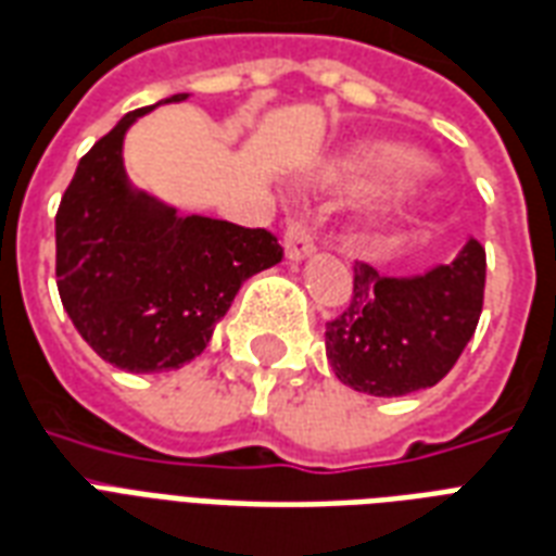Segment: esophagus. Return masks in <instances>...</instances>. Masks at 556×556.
I'll return each mask as SVG.
<instances>
[{"label": "esophagus", "mask_w": 556, "mask_h": 556, "mask_svg": "<svg viewBox=\"0 0 556 556\" xmlns=\"http://www.w3.org/2000/svg\"><path fill=\"white\" fill-rule=\"evenodd\" d=\"M316 249V237L307 219H290L287 231H283V252L290 261H304L307 254Z\"/></svg>", "instance_id": "34e87169"}]
</instances>
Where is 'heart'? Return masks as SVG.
<instances>
[{
    "label": "heart",
    "mask_w": 556,
    "mask_h": 556,
    "mask_svg": "<svg viewBox=\"0 0 556 556\" xmlns=\"http://www.w3.org/2000/svg\"><path fill=\"white\" fill-rule=\"evenodd\" d=\"M413 161V154L407 149H399V146H372V149H363L354 157H349L345 164L333 166L331 178L333 181H363V178H372V175H383L392 173V169H402ZM413 195H416V187H407L402 193H395L392 204L383 211L381 216H375L372 228L383 225L390 219L395 211H402L404 204L413 202Z\"/></svg>",
    "instance_id": "obj_1"
}]
</instances>
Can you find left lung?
I'll list each match as a JSON object with an SVG mask.
<instances>
[{
  "instance_id": "1",
  "label": "left lung",
  "mask_w": 556,
  "mask_h": 556,
  "mask_svg": "<svg viewBox=\"0 0 556 556\" xmlns=\"http://www.w3.org/2000/svg\"><path fill=\"white\" fill-rule=\"evenodd\" d=\"M483 283L486 252L478 240L416 278H387L357 261L352 302L325 323L333 375L381 399L440 383L478 328Z\"/></svg>"
}]
</instances>
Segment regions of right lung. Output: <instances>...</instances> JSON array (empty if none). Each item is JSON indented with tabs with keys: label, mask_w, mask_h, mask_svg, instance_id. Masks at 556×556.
Instances as JSON below:
<instances>
[{
	"label": "right lung",
	"mask_w": 556,
	"mask_h": 556,
	"mask_svg": "<svg viewBox=\"0 0 556 556\" xmlns=\"http://www.w3.org/2000/svg\"><path fill=\"white\" fill-rule=\"evenodd\" d=\"M187 93L169 96L181 102ZM125 114L78 161L55 216L58 293L75 331L125 372H169L204 352L233 295L283 257L266 228L178 216L131 190Z\"/></svg>",
	"instance_id": "add662e5"
}]
</instances>
